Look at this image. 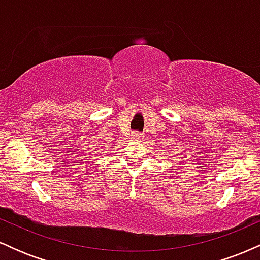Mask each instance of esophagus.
<instances>
[{"mask_svg": "<svg viewBox=\"0 0 260 260\" xmlns=\"http://www.w3.org/2000/svg\"><path fill=\"white\" fill-rule=\"evenodd\" d=\"M131 136H132L133 139H137V140H139V139L143 138V134L140 133V132H137V131H134V132H132V134H131Z\"/></svg>", "mask_w": 260, "mask_h": 260, "instance_id": "34e87169", "label": "esophagus"}]
</instances>
